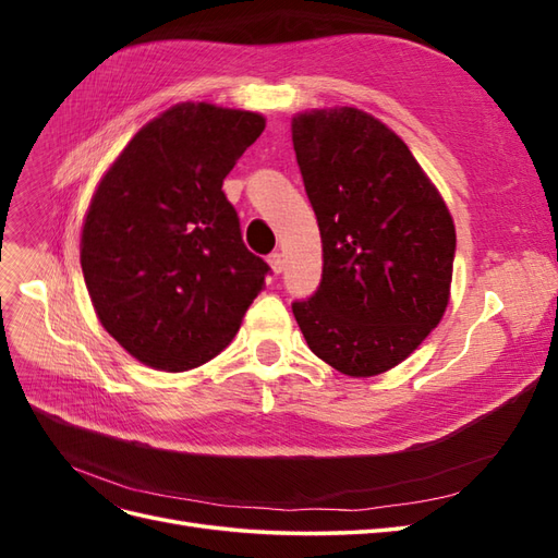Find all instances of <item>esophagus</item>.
Segmentation results:
<instances>
[{
	"label": "esophagus",
	"instance_id": "esophagus-1",
	"mask_svg": "<svg viewBox=\"0 0 558 558\" xmlns=\"http://www.w3.org/2000/svg\"><path fill=\"white\" fill-rule=\"evenodd\" d=\"M267 263H269V267H272V272H275V275H281V269H283V256H281L279 251H272V253H269V256H267Z\"/></svg>",
	"mask_w": 558,
	"mask_h": 558
}]
</instances>
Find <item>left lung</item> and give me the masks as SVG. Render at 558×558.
I'll return each mask as SVG.
<instances>
[{"mask_svg": "<svg viewBox=\"0 0 558 558\" xmlns=\"http://www.w3.org/2000/svg\"><path fill=\"white\" fill-rule=\"evenodd\" d=\"M293 148L324 244V275L293 302L295 320L320 361L381 375L440 324L453 221L408 144L365 111L295 116Z\"/></svg>", "mask_w": 558, "mask_h": 558, "instance_id": "8db88e82", "label": "left lung"}]
</instances>
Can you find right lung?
<instances>
[{
	"label": "right lung",
	"instance_id": "1",
	"mask_svg": "<svg viewBox=\"0 0 558 558\" xmlns=\"http://www.w3.org/2000/svg\"><path fill=\"white\" fill-rule=\"evenodd\" d=\"M263 116L179 105L134 134L93 197L81 269L95 312L134 359L183 373L218 356L269 265L242 240L223 179Z\"/></svg>",
	"mask_w": 558,
	"mask_h": 558
}]
</instances>
